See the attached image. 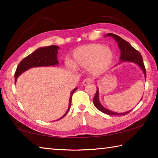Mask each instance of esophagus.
<instances>
[{
  "label": "esophagus",
  "instance_id": "obj_1",
  "mask_svg": "<svg viewBox=\"0 0 158 158\" xmlns=\"http://www.w3.org/2000/svg\"><path fill=\"white\" fill-rule=\"evenodd\" d=\"M92 81H92L91 79L88 78V79H85V80H84V81L82 82V84H83V85H86L87 84H91Z\"/></svg>",
  "mask_w": 158,
  "mask_h": 158
}]
</instances>
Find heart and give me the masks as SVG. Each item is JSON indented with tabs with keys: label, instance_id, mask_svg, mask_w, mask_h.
<instances>
[{
	"label": "heart",
	"instance_id": "obj_1",
	"mask_svg": "<svg viewBox=\"0 0 158 158\" xmlns=\"http://www.w3.org/2000/svg\"><path fill=\"white\" fill-rule=\"evenodd\" d=\"M113 52L101 44H90L77 47L73 53V64L78 68H89L93 74L102 73L111 65ZM69 65H73L69 64Z\"/></svg>",
	"mask_w": 158,
	"mask_h": 158
}]
</instances>
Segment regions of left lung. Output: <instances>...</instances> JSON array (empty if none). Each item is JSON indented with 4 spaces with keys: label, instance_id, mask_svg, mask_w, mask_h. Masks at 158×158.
<instances>
[{
    "label": "left lung",
    "instance_id": "1",
    "mask_svg": "<svg viewBox=\"0 0 158 158\" xmlns=\"http://www.w3.org/2000/svg\"><path fill=\"white\" fill-rule=\"evenodd\" d=\"M105 36H111L114 37L115 40L118 42V45L119 49H121V57L120 59L121 62H132L135 63H137V65L140 67L141 69H142L144 74V76L146 77V68L144 66L143 58L141 56V53L138 52L137 50H136L135 48L132 47L129 42L125 41L122 37L118 36L117 35H115L113 33H108ZM142 100V98H141ZM93 104L95 106V107L97 108L98 110L105 113L108 115H115V116H125L127 114L130 113L129 111L125 112V113H117V112H114L110 110H108L107 109L104 107V106L101 105L99 100V90L97 88V91L95 95V97L93 98Z\"/></svg>",
    "mask_w": 158,
    "mask_h": 158
}]
</instances>
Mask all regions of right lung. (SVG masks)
Returning <instances> with one entry per match:
<instances>
[{"label": "right lung", "instance_id": "add662e5", "mask_svg": "<svg viewBox=\"0 0 158 158\" xmlns=\"http://www.w3.org/2000/svg\"><path fill=\"white\" fill-rule=\"evenodd\" d=\"M58 49H59V47L56 46V45H52V46H49L46 47H41L35 51L33 53H31L28 56L23 58L19 63V64L17 69H16L15 74V83L18 77L21 73L26 70H27L29 68H34V67L52 66L58 65V60L57 59V53ZM77 89V88H75L71 92V96L69 98V108L68 111H67L66 113L60 118L58 119V121L62 118H63L68 114L69 109L70 108L72 96H73V93L76 91Z\"/></svg>", "mask_w": 158, "mask_h": 158}]
</instances>
